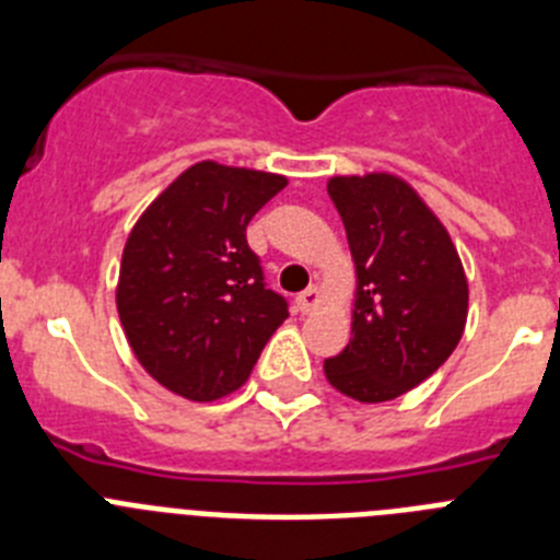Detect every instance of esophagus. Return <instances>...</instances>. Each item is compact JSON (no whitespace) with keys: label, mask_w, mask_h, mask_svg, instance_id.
Segmentation results:
<instances>
[{"label":"esophagus","mask_w":560,"mask_h":560,"mask_svg":"<svg viewBox=\"0 0 560 560\" xmlns=\"http://www.w3.org/2000/svg\"><path fill=\"white\" fill-rule=\"evenodd\" d=\"M319 303H323V291H319V285H308V289L296 294V308H300V314H311Z\"/></svg>","instance_id":"obj_1"}]
</instances>
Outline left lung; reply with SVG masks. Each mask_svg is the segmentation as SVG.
<instances>
[{"instance_id": "obj_1", "label": "left lung", "mask_w": 560, "mask_h": 560, "mask_svg": "<svg viewBox=\"0 0 560 560\" xmlns=\"http://www.w3.org/2000/svg\"><path fill=\"white\" fill-rule=\"evenodd\" d=\"M334 207L355 260L353 339L325 375L348 398L378 404L427 381L457 348L468 283L446 226L389 173L336 176Z\"/></svg>"}]
</instances>
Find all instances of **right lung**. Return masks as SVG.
Instances as JSON below:
<instances>
[{"label": "right lung", "mask_w": 560, "mask_h": 560, "mask_svg": "<svg viewBox=\"0 0 560 560\" xmlns=\"http://www.w3.org/2000/svg\"><path fill=\"white\" fill-rule=\"evenodd\" d=\"M283 187L275 173L199 162L128 235L117 311L140 364L171 393L215 400L237 389L289 316L246 244L255 212Z\"/></svg>", "instance_id": "1"}]
</instances>
